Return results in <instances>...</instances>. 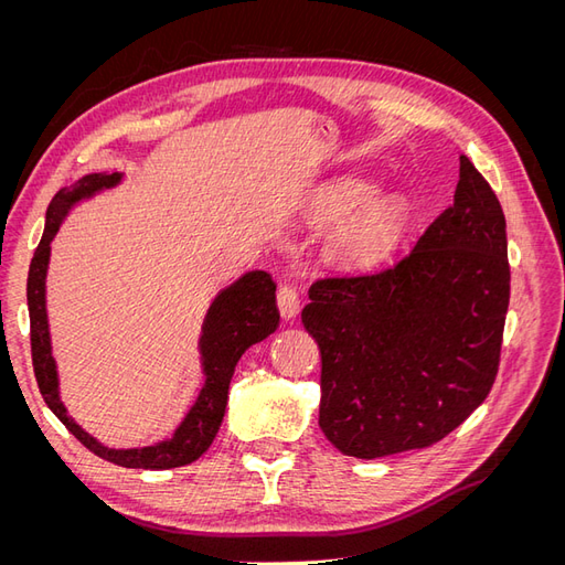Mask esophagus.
<instances>
[{"mask_svg": "<svg viewBox=\"0 0 565 565\" xmlns=\"http://www.w3.org/2000/svg\"><path fill=\"white\" fill-rule=\"evenodd\" d=\"M278 309L285 320L295 318L299 313V292L292 285H280L278 289Z\"/></svg>", "mask_w": 565, "mask_h": 565, "instance_id": "1", "label": "esophagus"}]
</instances>
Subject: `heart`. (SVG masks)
Returning a JSON list of instances; mask_svg holds the SVG:
<instances>
[{
  "instance_id": "obj_1",
  "label": "heart",
  "mask_w": 565,
  "mask_h": 565,
  "mask_svg": "<svg viewBox=\"0 0 565 565\" xmlns=\"http://www.w3.org/2000/svg\"><path fill=\"white\" fill-rule=\"evenodd\" d=\"M313 216L318 224L337 228L328 249L347 268H372L396 249L409 224L403 198L374 193L365 179H341L322 191Z\"/></svg>"
}]
</instances>
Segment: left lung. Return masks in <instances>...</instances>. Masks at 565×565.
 Here are the masks:
<instances>
[{
	"label": "left lung",
	"instance_id": "8db88e82",
	"mask_svg": "<svg viewBox=\"0 0 565 565\" xmlns=\"http://www.w3.org/2000/svg\"><path fill=\"white\" fill-rule=\"evenodd\" d=\"M507 221L459 156L452 207L393 266L316 280L301 322L320 349V429L344 455L429 448L498 377L509 306Z\"/></svg>",
	"mask_w": 565,
	"mask_h": 565
}]
</instances>
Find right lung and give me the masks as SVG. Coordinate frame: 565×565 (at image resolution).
Returning <instances> with one entry per match:
<instances>
[{"label":"right lung","instance_id":"right-lung-1","mask_svg":"<svg viewBox=\"0 0 565 565\" xmlns=\"http://www.w3.org/2000/svg\"><path fill=\"white\" fill-rule=\"evenodd\" d=\"M122 181V174H87L75 185L61 188L51 200L46 210V226L44 235L32 256L30 273H28V311H30V349H32V367H35V380L44 403L49 405L65 429L71 431L84 448L108 459L117 467L127 469H174L195 461L204 450L212 446V440L218 431L221 419L226 413L228 403V386L241 355L266 339L270 332H276L280 313L276 306V282L266 270H249L243 278H237L231 287L221 289L212 301L207 318L202 322L200 337V353H202V370H204V386L198 401L188 409L185 419L179 424V429L169 440L156 443L148 448H131V450H115L106 448L89 436L84 429L67 417L65 405L58 398V374L54 355H51V339H49V320H46V268L51 241L61 228L67 210L79 200H87L98 191H106Z\"/></svg>","mask_w":565,"mask_h":565}]
</instances>
